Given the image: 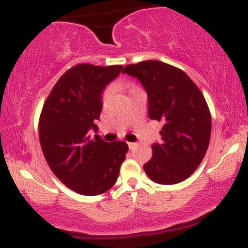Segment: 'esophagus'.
<instances>
[{"label": "esophagus", "mask_w": 248, "mask_h": 248, "mask_svg": "<svg viewBox=\"0 0 248 248\" xmlns=\"http://www.w3.org/2000/svg\"><path fill=\"white\" fill-rule=\"evenodd\" d=\"M128 147H129V149H134V148L136 147V143H133V142H128Z\"/></svg>", "instance_id": "obj_1"}]
</instances>
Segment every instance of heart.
<instances>
[{
    "label": "heart",
    "mask_w": 248,
    "mask_h": 248,
    "mask_svg": "<svg viewBox=\"0 0 248 248\" xmlns=\"http://www.w3.org/2000/svg\"><path fill=\"white\" fill-rule=\"evenodd\" d=\"M133 90V88H132ZM107 101H108V93H105L104 95H102V105H106L107 104Z\"/></svg>",
    "instance_id": "obj_1"
}]
</instances>
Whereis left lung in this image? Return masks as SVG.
<instances>
[{
  "label": "left lung",
  "mask_w": 248,
  "mask_h": 248,
  "mask_svg": "<svg viewBox=\"0 0 248 248\" xmlns=\"http://www.w3.org/2000/svg\"><path fill=\"white\" fill-rule=\"evenodd\" d=\"M124 73L138 78L148 94V115L163 124L160 143L143 166L152 181L176 184L192 175L205 156L211 114L203 93L186 72L158 61L130 64Z\"/></svg>",
  "instance_id": "left-lung-1"
}]
</instances>
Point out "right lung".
Returning a JSON list of instances; mask_svg holds the SVG:
<instances>
[{
    "label": "right lung",
    "instance_id": "obj_1",
    "mask_svg": "<svg viewBox=\"0 0 248 248\" xmlns=\"http://www.w3.org/2000/svg\"><path fill=\"white\" fill-rule=\"evenodd\" d=\"M121 65L78 64L56 82L39 118V142L50 169L62 183L85 196L108 191L126 158V142L90 136L100 119L104 88L120 75Z\"/></svg>",
    "mask_w": 248,
    "mask_h": 248
}]
</instances>
